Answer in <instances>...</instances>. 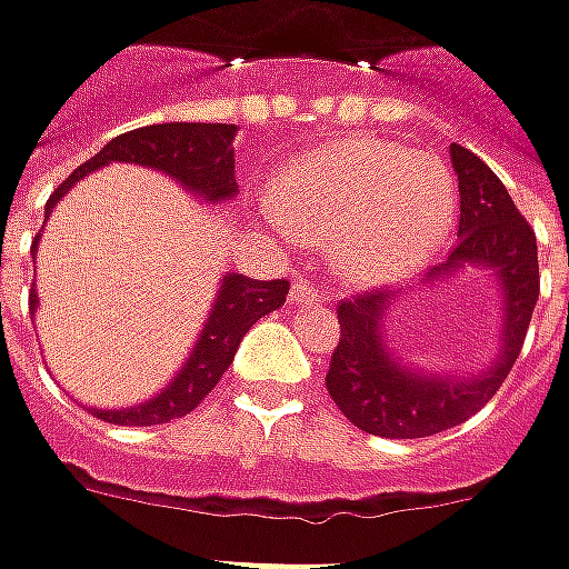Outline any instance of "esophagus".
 Masks as SVG:
<instances>
[{
  "label": "esophagus",
  "instance_id": "34e87169",
  "mask_svg": "<svg viewBox=\"0 0 569 569\" xmlns=\"http://www.w3.org/2000/svg\"><path fill=\"white\" fill-rule=\"evenodd\" d=\"M321 299V292L308 283H292V289H289V302L292 305H318Z\"/></svg>",
  "mask_w": 569,
  "mask_h": 569
}]
</instances>
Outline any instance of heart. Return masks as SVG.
Segmentation results:
<instances>
[{
  "label": "heart",
  "mask_w": 569,
  "mask_h": 569,
  "mask_svg": "<svg viewBox=\"0 0 569 569\" xmlns=\"http://www.w3.org/2000/svg\"><path fill=\"white\" fill-rule=\"evenodd\" d=\"M277 223L327 248L349 286L400 283L428 264L457 220V182L438 157L381 138H343L289 163L270 188Z\"/></svg>",
  "instance_id": "1"
}]
</instances>
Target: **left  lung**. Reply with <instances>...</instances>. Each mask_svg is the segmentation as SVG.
<instances>
[{"label": "left lung", "mask_w": 569, "mask_h": 569, "mask_svg": "<svg viewBox=\"0 0 569 569\" xmlns=\"http://www.w3.org/2000/svg\"><path fill=\"white\" fill-rule=\"evenodd\" d=\"M450 160L460 182V232L447 261L428 273V283L466 267L491 270L503 305L500 346L479 371H425L387 343L393 296L365 292L340 305V343L330 359L327 390L346 419L368 435L409 441L476 416L507 381L539 302V246L532 226L472 150L450 144Z\"/></svg>", "instance_id": "left-lung-1"}]
</instances>
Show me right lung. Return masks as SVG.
Here are the masks:
<instances>
[{"instance_id":"right-lung-1","label":"right lung","mask_w":569,"mask_h":569,"mask_svg":"<svg viewBox=\"0 0 569 569\" xmlns=\"http://www.w3.org/2000/svg\"><path fill=\"white\" fill-rule=\"evenodd\" d=\"M236 131L239 128L223 126V122H163V126L126 131L112 138L107 148L97 157H90L88 163H81L52 191L47 217L84 176L109 163H134V167L167 172L186 191H191V198H201L204 204L232 201L239 194L236 150H232ZM286 292H289L286 280H251L242 273H226L204 327L182 368L176 371V378L160 393H153L150 400L138 406H122V409L90 406V412L112 425H163V421L188 416L223 378L251 323L277 311L286 302ZM30 311H37V289H30Z\"/></svg>"}]
</instances>
